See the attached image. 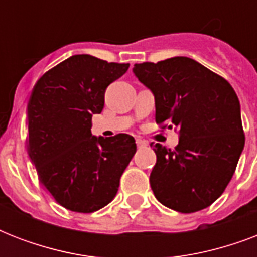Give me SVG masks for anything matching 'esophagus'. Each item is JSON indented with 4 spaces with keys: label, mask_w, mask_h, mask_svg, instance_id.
Returning <instances> with one entry per match:
<instances>
[{
    "label": "esophagus",
    "mask_w": 257,
    "mask_h": 257,
    "mask_svg": "<svg viewBox=\"0 0 257 257\" xmlns=\"http://www.w3.org/2000/svg\"><path fill=\"white\" fill-rule=\"evenodd\" d=\"M136 144L139 148H144V147H147V145H148V143L144 140H141V139H136Z\"/></svg>",
    "instance_id": "obj_1"
}]
</instances>
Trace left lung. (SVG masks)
<instances>
[{
    "label": "left lung",
    "instance_id": "1",
    "mask_svg": "<svg viewBox=\"0 0 257 257\" xmlns=\"http://www.w3.org/2000/svg\"><path fill=\"white\" fill-rule=\"evenodd\" d=\"M133 73L155 96L157 124L167 121L180 132L173 151L153 148L156 199L181 213L209 207L231 181L245 143L235 90L189 57L135 64Z\"/></svg>",
    "mask_w": 257,
    "mask_h": 257
}]
</instances>
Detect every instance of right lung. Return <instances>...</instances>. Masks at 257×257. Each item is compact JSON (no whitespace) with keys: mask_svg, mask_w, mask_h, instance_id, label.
<instances>
[{"mask_svg":"<svg viewBox=\"0 0 257 257\" xmlns=\"http://www.w3.org/2000/svg\"><path fill=\"white\" fill-rule=\"evenodd\" d=\"M128 68L76 54L46 72L32 90L28 152L44 187L69 211L90 213L108 205L136 153L129 135L90 132L93 114L104 108L105 90Z\"/></svg>","mask_w":257,"mask_h":257,"instance_id":"1","label":"right lung"}]
</instances>
